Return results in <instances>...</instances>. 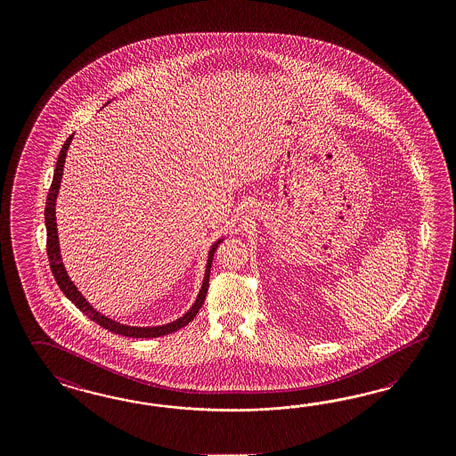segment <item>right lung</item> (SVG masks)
I'll return each mask as SVG.
<instances>
[{"label": "right lung", "mask_w": 456, "mask_h": 456, "mask_svg": "<svg viewBox=\"0 0 456 456\" xmlns=\"http://www.w3.org/2000/svg\"><path fill=\"white\" fill-rule=\"evenodd\" d=\"M71 140H73V134L66 140L61 151H60V157H58V161H56V168H54V175H53L52 186H50L48 198H46V208H45L46 251H48V260H50V266H52L53 276H54L58 287L65 293L66 298L71 299L75 303V306H78L79 310L85 313L90 320H93L94 323H98L100 326H103L108 331L117 333V335L131 337V338H158V337L168 335V333H173V331H178L180 328L188 325L195 318L196 313L200 312L201 305L205 303L207 291H208L209 268H211V263H213V255H215L216 248H218V245L222 243L224 238H220L218 241H215L211 248H209L208 260H207V268H205V278H203V283H201V288H200V293L196 297L195 303L191 305V308L184 313L183 316H180L178 320L161 326H130L118 323L115 320L104 316L103 313L94 310L93 305H90L86 298L81 295V291L71 281L69 274L65 270V265H63V260H61V251H60L58 228H56V209H54L56 208V198H58V193H60L61 178H63V168H65L66 153H68V148L71 144Z\"/></svg>", "instance_id": "right-lung-1"}]
</instances>
